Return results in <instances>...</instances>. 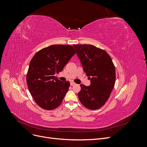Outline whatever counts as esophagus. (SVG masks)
Wrapping results in <instances>:
<instances>
[{
	"label": "esophagus",
	"mask_w": 147,
	"mask_h": 147,
	"mask_svg": "<svg viewBox=\"0 0 147 147\" xmlns=\"http://www.w3.org/2000/svg\"><path fill=\"white\" fill-rule=\"evenodd\" d=\"M75 83L74 82H70V85L71 86H74V85H75Z\"/></svg>",
	"instance_id": "obj_1"
}]
</instances>
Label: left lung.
Here are the masks:
<instances>
[{"label":"left lung","mask_w":147,"mask_h":147,"mask_svg":"<svg viewBox=\"0 0 147 147\" xmlns=\"http://www.w3.org/2000/svg\"><path fill=\"white\" fill-rule=\"evenodd\" d=\"M73 46L91 83L89 86L80 84L79 100L89 109H98L109 98L115 84L116 73L112 58L105 51L95 46Z\"/></svg>","instance_id":"obj_1"}]
</instances>
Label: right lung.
Wrapping results in <instances>:
<instances>
[{
  "label": "right lung",
  "instance_id": "add662e5",
  "mask_svg": "<svg viewBox=\"0 0 147 147\" xmlns=\"http://www.w3.org/2000/svg\"><path fill=\"white\" fill-rule=\"evenodd\" d=\"M75 51L72 46L53 45L35 53L31 59L26 80L31 96L45 110H53L63 102L70 86L55 75L63 71Z\"/></svg>",
  "mask_w": 147,
  "mask_h": 147
}]
</instances>
